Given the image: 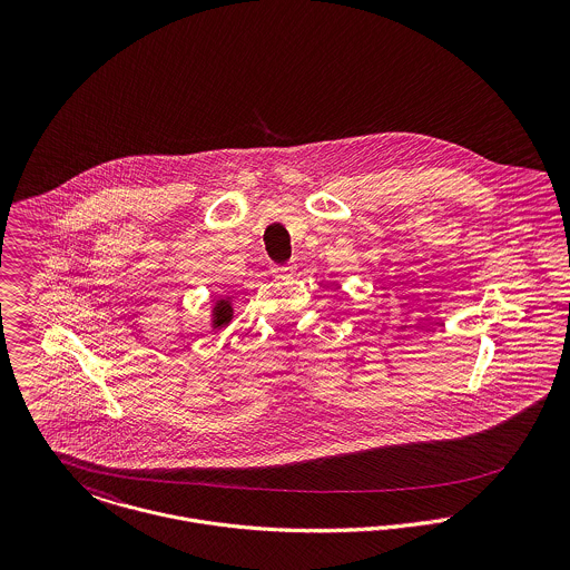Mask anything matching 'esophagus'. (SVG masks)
Listing matches in <instances>:
<instances>
[{
  "mask_svg": "<svg viewBox=\"0 0 570 570\" xmlns=\"http://www.w3.org/2000/svg\"><path fill=\"white\" fill-rule=\"evenodd\" d=\"M272 272H274L276 276H289V274L294 272V263H287V265H274V267H272Z\"/></svg>",
  "mask_w": 570,
  "mask_h": 570,
  "instance_id": "esophagus-1",
  "label": "esophagus"
}]
</instances>
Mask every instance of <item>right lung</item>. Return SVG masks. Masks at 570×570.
<instances>
[{
    "mask_svg": "<svg viewBox=\"0 0 570 570\" xmlns=\"http://www.w3.org/2000/svg\"><path fill=\"white\" fill-rule=\"evenodd\" d=\"M230 316H233L230 305L226 301L217 303V307H215V326L226 325L230 321Z\"/></svg>",
    "mask_w": 570,
    "mask_h": 570,
    "instance_id": "add662e5",
    "label": "right lung"
}]
</instances>
